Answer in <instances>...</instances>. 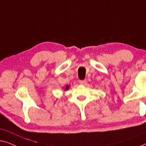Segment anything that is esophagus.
Wrapping results in <instances>:
<instances>
[{
    "instance_id": "esophagus-1",
    "label": "esophagus",
    "mask_w": 146,
    "mask_h": 146,
    "mask_svg": "<svg viewBox=\"0 0 146 146\" xmlns=\"http://www.w3.org/2000/svg\"><path fill=\"white\" fill-rule=\"evenodd\" d=\"M86 82H87V81H86V80H80L79 83L81 84V85H85V83H86Z\"/></svg>"
}]
</instances>
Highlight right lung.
<instances>
[{
  "label": "right lung",
  "mask_w": 146,
  "mask_h": 146,
  "mask_svg": "<svg viewBox=\"0 0 146 146\" xmlns=\"http://www.w3.org/2000/svg\"><path fill=\"white\" fill-rule=\"evenodd\" d=\"M63 89H64V91H68L69 89V85H66L64 87H63Z\"/></svg>",
  "instance_id": "obj_1"
}]
</instances>
